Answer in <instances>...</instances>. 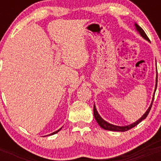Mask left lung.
Here are the masks:
<instances>
[{
	"instance_id": "obj_1",
	"label": "left lung",
	"mask_w": 161,
	"mask_h": 161,
	"mask_svg": "<svg viewBox=\"0 0 161 161\" xmlns=\"http://www.w3.org/2000/svg\"><path fill=\"white\" fill-rule=\"evenodd\" d=\"M135 26H136V31L139 32V34L140 35H141L142 37H143L144 39H146V40L149 41V38L147 36V35L145 34V32L143 31V30L142 29L140 26H139L138 24L135 23ZM156 86H157V76H156V87H155V92H156ZM154 92V93H155ZM154 97L155 95H153V101H152V103H151L150 106L148 107V109H147V111L145 112L144 114L142 116L141 118L139 119H138L136 122H135V123H131V124L130 125H127V126H116V125H114V124H111V123H109L108 122H106V121L104 120L103 119H102V117L100 116V114H98L97 110L96 109V106H95V104L94 106H93V115H94V118L95 119H96L97 123H98V125L102 127V128L105 129V130H112V131H121V132H123V131H126V130H130V129L133 128V127H135V126H136V125L139 124L140 122H142L143 120H144L146 118H147V114H149V111H150L151 108H152V106H153V100H154Z\"/></svg>"
}]
</instances>
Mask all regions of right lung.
<instances>
[{"label": "right lung", "mask_w": 161, "mask_h": 161, "mask_svg": "<svg viewBox=\"0 0 161 161\" xmlns=\"http://www.w3.org/2000/svg\"><path fill=\"white\" fill-rule=\"evenodd\" d=\"M61 129H62V127H61V128H60V129H59V130H55V132H53V133H52V134H50V135H48V136H52V135H55V134H56V133H57V132H59V130H61Z\"/></svg>", "instance_id": "add662e5"}]
</instances>
